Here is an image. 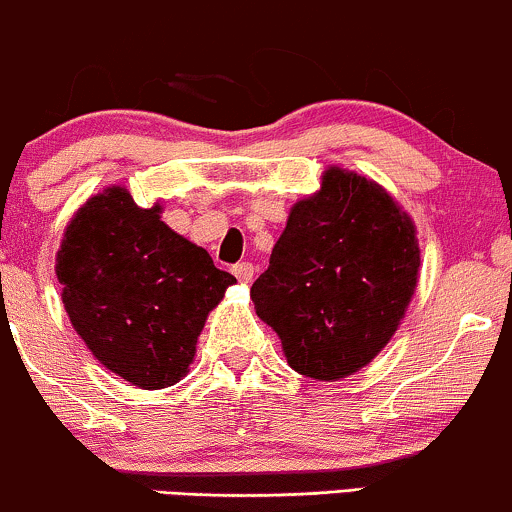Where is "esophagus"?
<instances>
[{
    "label": "esophagus",
    "mask_w": 512,
    "mask_h": 512,
    "mask_svg": "<svg viewBox=\"0 0 512 512\" xmlns=\"http://www.w3.org/2000/svg\"><path fill=\"white\" fill-rule=\"evenodd\" d=\"M232 273L236 278H239V283H244V285H249L251 280H254V266H251L249 261L236 263V266L232 268Z\"/></svg>",
    "instance_id": "1"
}]
</instances>
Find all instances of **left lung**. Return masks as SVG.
I'll return each instance as SVG.
<instances>
[{"mask_svg": "<svg viewBox=\"0 0 512 512\" xmlns=\"http://www.w3.org/2000/svg\"><path fill=\"white\" fill-rule=\"evenodd\" d=\"M417 278L420 241L410 214L376 180L329 166L320 190L290 207L251 300L290 368L339 381L386 349Z\"/></svg>", "mask_w": 512, "mask_h": 512, "instance_id": "1", "label": "left lung"}]
</instances>
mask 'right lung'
Instances as JSON below:
<instances>
[{
  "mask_svg": "<svg viewBox=\"0 0 512 512\" xmlns=\"http://www.w3.org/2000/svg\"><path fill=\"white\" fill-rule=\"evenodd\" d=\"M161 212L109 185L73 214L56 254L73 329L104 368L144 390L190 371L207 315L236 283Z\"/></svg>",
  "mask_w": 512,
  "mask_h": 512,
  "instance_id": "right-lung-1",
  "label": "right lung"
}]
</instances>
